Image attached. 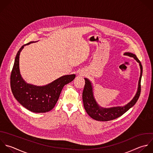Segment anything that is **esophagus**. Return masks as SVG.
Segmentation results:
<instances>
[{
	"label": "esophagus",
	"instance_id": "obj_1",
	"mask_svg": "<svg viewBox=\"0 0 153 153\" xmlns=\"http://www.w3.org/2000/svg\"><path fill=\"white\" fill-rule=\"evenodd\" d=\"M80 75H81V76H84L83 73H81V74H80Z\"/></svg>",
	"mask_w": 153,
	"mask_h": 153
}]
</instances>
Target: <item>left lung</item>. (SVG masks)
<instances>
[{
  "mask_svg": "<svg viewBox=\"0 0 153 153\" xmlns=\"http://www.w3.org/2000/svg\"><path fill=\"white\" fill-rule=\"evenodd\" d=\"M124 55L133 57L139 63L141 69L137 92L133 99L125 106L113 107L110 108H104L100 106L94 96L92 83L88 79L85 78V85L82 94L84 108L88 115L96 120L105 122L119 117L132 107L136 104L140 97L141 94V80L143 75V66L140 61L135 54L131 52H125Z\"/></svg>",
  "mask_w": 153,
  "mask_h": 153,
  "instance_id": "8db88e82",
  "label": "left lung"
}]
</instances>
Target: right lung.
<instances>
[{
  "mask_svg": "<svg viewBox=\"0 0 153 153\" xmlns=\"http://www.w3.org/2000/svg\"><path fill=\"white\" fill-rule=\"evenodd\" d=\"M21 46L15 58L10 74V88L15 98L26 109L34 113H46L55 107L63 87L72 82L75 74L65 75L45 86L27 83L21 77L19 67V55L25 45Z\"/></svg>",
  "mask_w": 153,
  "mask_h": 153,
  "instance_id": "1",
  "label": "right lung"
}]
</instances>
